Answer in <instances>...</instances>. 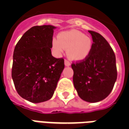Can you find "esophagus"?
Returning a JSON list of instances; mask_svg holds the SVG:
<instances>
[{
	"label": "esophagus",
	"mask_w": 129,
	"mask_h": 129,
	"mask_svg": "<svg viewBox=\"0 0 129 129\" xmlns=\"http://www.w3.org/2000/svg\"><path fill=\"white\" fill-rule=\"evenodd\" d=\"M65 65L66 66H70V62L67 59H65Z\"/></svg>",
	"instance_id": "34e87169"
}]
</instances>
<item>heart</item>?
Wrapping results in <instances>:
<instances>
[{"label":"heart","mask_w":129,"mask_h":129,"mask_svg":"<svg viewBox=\"0 0 129 129\" xmlns=\"http://www.w3.org/2000/svg\"><path fill=\"white\" fill-rule=\"evenodd\" d=\"M52 46L57 53L63 52L68 49V55L73 60H84L91 52L92 41L91 38L83 32L72 29L60 33L58 40L53 39Z\"/></svg>","instance_id":"b5f03b06"}]
</instances>
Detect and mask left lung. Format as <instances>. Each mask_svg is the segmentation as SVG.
<instances>
[{
	"label": "left lung",
	"instance_id": "left-lung-1",
	"mask_svg": "<svg viewBox=\"0 0 129 129\" xmlns=\"http://www.w3.org/2000/svg\"><path fill=\"white\" fill-rule=\"evenodd\" d=\"M92 38L88 56L73 62V84L81 99L97 102L107 97L113 88L117 76L115 55L107 41L99 33L89 30Z\"/></svg>",
	"mask_w": 129,
	"mask_h": 129
}]
</instances>
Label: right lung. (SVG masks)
Instances as JSON below:
<instances>
[{"label": "right lung", "mask_w": 129, "mask_h": 129, "mask_svg": "<svg viewBox=\"0 0 129 129\" xmlns=\"http://www.w3.org/2000/svg\"><path fill=\"white\" fill-rule=\"evenodd\" d=\"M52 25L34 26L23 35L14 48L12 77L21 97L32 103L52 97L64 59L52 55Z\"/></svg>", "instance_id": "obj_1"}]
</instances>
